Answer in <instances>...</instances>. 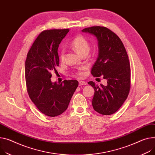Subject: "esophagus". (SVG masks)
Returning <instances> with one entry per match:
<instances>
[{"label":"esophagus","instance_id":"obj_1","mask_svg":"<svg viewBox=\"0 0 155 155\" xmlns=\"http://www.w3.org/2000/svg\"><path fill=\"white\" fill-rule=\"evenodd\" d=\"M87 83L85 81H79V86H83V85H86Z\"/></svg>","mask_w":155,"mask_h":155}]
</instances>
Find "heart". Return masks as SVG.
Instances as JSON below:
<instances>
[{
	"label": "heart",
	"instance_id": "heart-1",
	"mask_svg": "<svg viewBox=\"0 0 155 155\" xmlns=\"http://www.w3.org/2000/svg\"><path fill=\"white\" fill-rule=\"evenodd\" d=\"M71 46L74 50L79 54L83 55L84 54H87L90 50V44L88 40L82 35H78L71 43ZM64 58V50H61L60 53V59L63 60ZM86 69V67H81L78 69L77 74L78 75H83V71Z\"/></svg>",
	"mask_w": 155,
	"mask_h": 155
}]
</instances>
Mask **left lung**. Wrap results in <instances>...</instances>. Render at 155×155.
I'll use <instances>...</instances> for the list:
<instances>
[{"instance_id": "1", "label": "left lung", "mask_w": 155, "mask_h": 155, "mask_svg": "<svg viewBox=\"0 0 155 155\" xmlns=\"http://www.w3.org/2000/svg\"><path fill=\"white\" fill-rule=\"evenodd\" d=\"M96 37L99 55L91 69L94 77L103 76L107 86L88 84L94 89L92 100L94 109L109 115L115 113L127 99L130 89V64L125 46L117 35L105 27H91L82 30Z\"/></svg>"}]
</instances>
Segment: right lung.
I'll return each instance as SVG.
<instances>
[{"mask_svg": "<svg viewBox=\"0 0 155 155\" xmlns=\"http://www.w3.org/2000/svg\"><path fill=\"white\" fill-rule=\"evenodd\" d=\"M69 29L43 31L28 52L25 74L28 96L37 109L48 117H56L68 108L78 86L76 80L53 83L51 72L56 71L59 59L58 48Z\"/></svg>", "mask_w": 155, "mask_h": 155, "instance_id": "right-lung-1", "label": "right lung"}]
</instances>
